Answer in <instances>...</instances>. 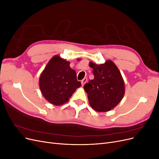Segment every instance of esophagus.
Segmentation results:
<instances>
[{
	"label": "esophagus",
	"mask_w": 159,
	"mask_h": 159,
	"mask_svg": "<svg viewBox=\"0 0 159 159\" xmlns=\"http://www.w3.org/2000/svg\"><path fill=\"white\" fill-rule=\"evenodd\" d=\"M88 81V78H84L82 80H81V85H84V84L87 82Z\"/></svg>",
	"instance_id": "1"
}]
</instances>
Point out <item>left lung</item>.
<instances>
[{
	"instance_id": "1",
	"label": "left lung",
	"mask_w": 159,
	"mask_h": 159,
	"mask_svg": "<svg viewBox=\"0 0 159 159\" xmlns=\"http://www.w3.org/2000/svg\"><path fill=\"white\" fill-rule=\"evenodd\" d=\"M89 66L93 69L94 79L84 86L89 103L97 111H108L117 106L123 98L125 85L121 74L111 60L100 65L90 62Z\"/></svg>"
}]
</instances>
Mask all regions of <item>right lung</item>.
<instances>
[{
    "label": "right lung",
    "mask_w": 159,
    "mask_h": 159,
    "mask_svg": "<svg viewBox=\"0 0 159 159\" xmlns=\"http://www.w3.org/2000/svg\"><path fill=\"white\" fill-rule=\"evenodd\" d=\"M40 88L43 96L55 105L64 104L81 86L76 72L70 62L58 56L52 57L40 77Z\"/></svg>",
    "instance_id": "add662e5"
}]
</instances>
